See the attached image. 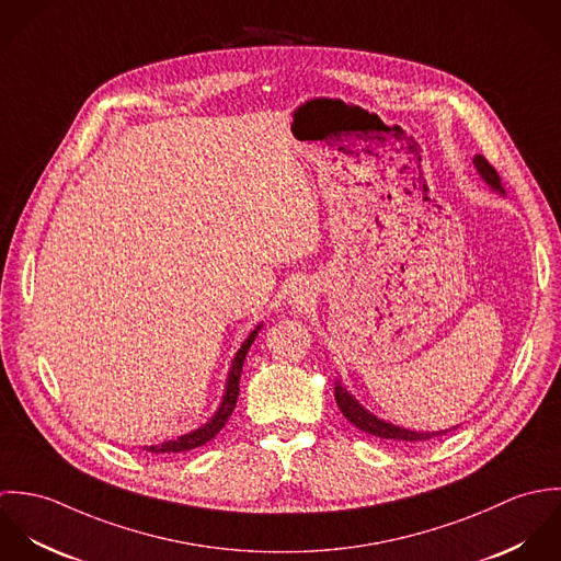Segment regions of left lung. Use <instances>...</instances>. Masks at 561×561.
Wrapping results in <instances>:
<instances>
[{"label":"left lung","instance_id":"8db88e82","mask_svg":"<svg viewBox=\"0 0 561 561\" xmlns=\"http://www.w3.org/2000/svg\"><path fill=\"white\" fill-rule=\"evenodd\" d=\"M473 163H476L481 179H483L492 190L503 192L501 179H499L496 170L488 163L485 158L476 156ZM334 400H336L339 410L343 412V416H345L352 425H356V427H358L360 432H365V434H371V436H378V438H385V440L414 443V440H430V438H434V436H443V434L449 432V430H443V432H412V430H405V427H400V425H393V423H389V421H385V419H378L374 412L365 410V408L358 403V400H354V396H352L347 389H343L339 380H336V385H334ZM456 427H458V425H456Z\"/></svg>","mask_w":561,"mask_h":561}]
</instances>
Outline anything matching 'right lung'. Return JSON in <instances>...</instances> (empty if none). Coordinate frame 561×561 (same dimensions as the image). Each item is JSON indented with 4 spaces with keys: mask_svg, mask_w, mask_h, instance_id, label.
Segmentation results:
<instances>
[{
    "mask_svg": "<svg viewBox=\"0 0 561 561\" xmlns=\"http://www.w3.org/2000/svg\"><path fill=\"white\" fill-rule=\"evenodd\" d=\"M259 330H261V323L241 343V347L238 350L233 363H231V371H229V378H227V389H225V396H222V401H220L216 414L205 425H201L198 430H194L190 434H183V436H179L174 440H165L161 445H151V447H147V451H151V454H181V451H190V449H196V447H203L205 443H209L227 425L231 412L236 410L238 396H240L241 367H243L245 354H248V350H250V345H252V341H254Z\"/></svg>",
    "mask_w": 561,
    "mask_h": 561,
    "instance_id": "add662e5",
    "label": "right lung"
}]
</instances>
